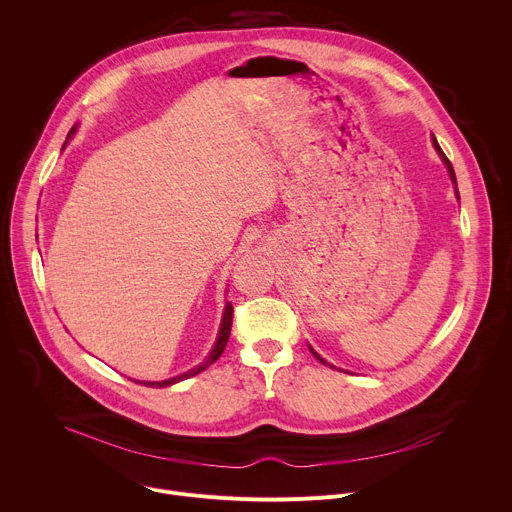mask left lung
Listing matches in <instances>:
<instances>
[{"label": "left lung", "instance_id": "8db88e82", "mask_svg": "<svg viewBox=\"0 0 512 512\" xmlns=\"http://www.w3.org/2000/svg\"><path fill=\"white\" fill-rule=\"evenodd\" d=\"M433 145H435V150H437V152H440V156H442V160H444V164H446V166H448V172H450V176H452V180H454V182H456V174H454V168H452V162H450V160H448V158H446V154H444V152H442V148H440V143H437V141H435V137H433ZM456 192H458V190H456ZM312 352H314V350H312ZM314 356H316V358H318V360H322V358H320V356H318V354H316V352H314ZM322 362H324V360H322Z\"/></svg>", "mask_w": 512, "mask_h": 512}]
</instances>
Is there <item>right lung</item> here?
I'll return each instance as SVG.
<instances>
[{"label":"right lung","instance_id":"obj_1","mask_svg":"<svg viewBox=\"0 0 512 512\" xmlns=\"http://www.w3.org/2000/svg\"><path fill=\"white\" fill-rule=\"evenodd\" d=\"M72 133H75V127L70 129L68 137H70ZM231 326H233V304H231V302H227V306H225V316H223V324H221V330H218V338H216V342H214V346H212L210 354L204 358V362H200L198 367H194L192 371H188V373H184V375H178V377H174V379L160 381V383H143V385H148V387H168V385H174V383H178V381L190 379V377H194V375L202 373L204 369H208L210 364H212L218 356L223 354V350H225V346H227V342H229V336H231Z\"/></svg>","mask_w":512,"mask_h":512}]
</instances>
